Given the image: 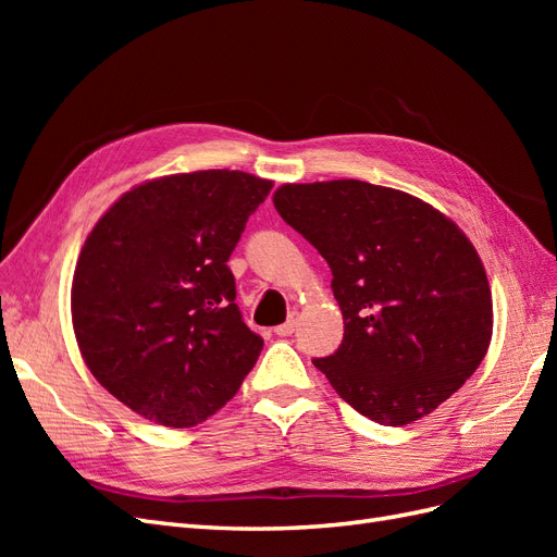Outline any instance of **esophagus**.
<instances>
[{"instance_id": "1", "label": "esophagus", "mask_w": 557, "mask_h": 557, "mask_svg": "<svg viewBox=\"0 0 557 557\" xmlns=\"http://www.w3.org/2000/svg\"><path fill=\"white\" fill-rule=\"evenodd\" d=\"M297 313H290L288 315V320H285L283 325H278L274 332L278 334V336H290V334H295V330H297Z\"/></svg>"}]
</instances>
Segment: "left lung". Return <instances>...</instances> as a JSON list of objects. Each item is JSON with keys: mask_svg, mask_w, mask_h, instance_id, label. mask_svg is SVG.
<instances>
[{"mask_svg": "<svg viewBox=\"0 0 557 557\" xmlns=\"http://www.w3.org/2000/svg\"><path fill=\"white\" fill-rule=\"evenodd\" d=\"M278 215L323 256L344 342L313 364L358 413L409 425L476 372L493 336L479 252L423 199L356 178L288 183Z\"/></svg>", "mask_w": 557, "mask_h": 557, "instance_id": "left-lung-1", "label": "left lung"}]
</instances>
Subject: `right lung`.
Here are the masks:
<instances>
[{
  "label": "right lung",
  "mask_w": 557,
  "mask_h": 557,
  "mask_svg": "<svg viewBox=\"0 0 557 557\" xmlns=\"http://www.w3.org/2000/svg\"><path fill=\"white\" fill-rule=\"evenodd\" d=\"M272 181L209 170L148 181L99 218L83 246L72 320L92 376L164 428H193L237 395L262 336L227 267Z\"/></svg>",
  "instance_id": "right-lung-1"
}]
</instances>
